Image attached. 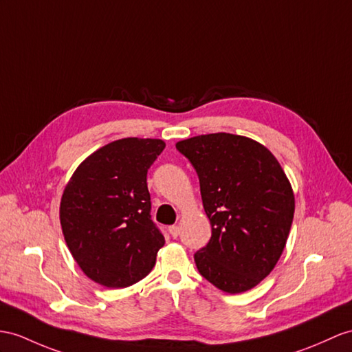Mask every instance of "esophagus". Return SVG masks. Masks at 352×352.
Listing matches in <instances>:
<instances>
[{
  "label": "esophagus",
  "instance_id": "esophagus-1",
  "mask_svg": "<svg viewBox=\"0 0 352 352\" xmlns=\"http://www.w3.org/2000/svg\"><path fill=\"white\" fill-rule=\"evenodd\" d=\"M168 233L171 234V237L176 239V237L179 236V227H177V226H171V227H168Z\"/></svg>",
  "mask_w": 352,
  "mask_h": 352
}]
</instances>
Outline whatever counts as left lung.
I'll return each mask as SVG.
<instances>
[{
  "label": "left lung",
  "mask_w": 352,
  "mask_h": 352,
  "mask_svg": "<svg viewBox=\"0 0 352 352\" xmlns=\"http://www.w3.org/2000/svg\"><path fill=\"white\" fill-rule=\"evenodd\" d=\"M199 175L209 243L194 254L200 275L230 294L258 285L284 251L294 194L278 160L243 135L215 133L176 143Z\"/></svg>",
  "instance_id": "8db88e82"
}]
</instances>
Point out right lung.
I'll use <instances>...</instances> for the list:
<instances>
[{
	"instance_id": "add662e5",
	"label": "right lung",
	"mask_w": 352,
	"mask_h": 352,
	"mask_svg": "<svg viewBox=\"0 0 352 352\" xmlns=\"http://www.w3.org/2000/svg\"><path fill=\"white\" fill-rule=\"evenodd\" d=\"M164 148L160 139L115 140L85 160L65 186L64 239L82 272L100 285L130 287L155 265L166 241L151 219L146 176Z\"/></svg>"
}]
</instances>
